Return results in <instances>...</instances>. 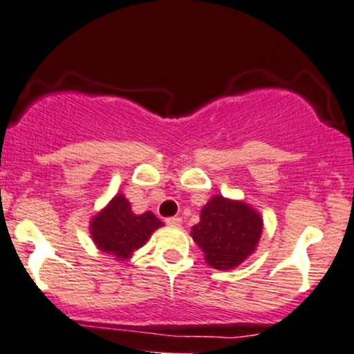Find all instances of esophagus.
Returning <instances> with one entry per match:
<instances>
[{
	"instance_id": "obj_1",
	"label": "esophagus",
	"mask_w": 354,
	"mask_h": 354,
	"mask_svg": "<svg viewBox=\"0 0 354 354\" xmlns=\"http://www.w3.org/2000/svg\"><path fill=\"white\" fill-rule=\"evenodd\" d=\"M181 222H183V221H181L180 217H169V218H166V224L171 225V227H180Z\"/></svg>"
}]
</instances>
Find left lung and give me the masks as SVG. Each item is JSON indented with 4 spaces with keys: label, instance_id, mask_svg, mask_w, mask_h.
I'll return each instance as SVG.
<instances>
[{
    "label": "left lung",
    "instance_id": "left-lung-1",
    "mask_svg": "<svg viewBox=\"0 0 354 354\" xmlns=\"http://www.w3.org/2000/svg\"><path fill=\"white\" fill-rule=\"evenodd\" d=\"M263 217L244 200L214 195L200 212V222L192 227V237L215 270H234L258 248Z\"/></svg>",
    "mask_w": 354,
    "mask_h": 354
}]
</instances>
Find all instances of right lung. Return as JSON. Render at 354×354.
Returning <instances> with one entry per match:
<instances>
[{
    "label": "right lung",
    "mask_w": 354,
    "mask_h": 354,
    "mask_svg": "<svg viewBox=\"0 0 354 354\" xmlns=\"http://www.w3.org/2000/svg\"><path fill=\"white\" fill-rule=\"evenodd\" d=\"M159 227H162V222L152 212L133 214L124 193H117L106 207L93 215L89 234L100 251L124 263L151 239Z\"/></svg>",
    "instance_id": "right-lung-1"
}]
</instances>
